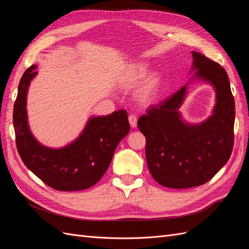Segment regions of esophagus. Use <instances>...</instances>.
Returning <instances> with one entry per match:
<instances>
[{"label":"esophagus","mask_w":249,"mask_h":249,"mask_svg":"<svg viewBox=\"0 0 249 249\" xmlns=\"http://www.w3.org/2000/svg\"><path fill=\"white\" fill-rule=\"evenodd\" d=\"M129 122H130V125L132 127H136L137 126V116L136 115H130L129 116Z\"/></svg>","instance_id":"esophagus-1"}]
</instances>
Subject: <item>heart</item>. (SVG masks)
<instances>
[{
	"label": "heart",
	"instance_id": "obj_1",
	"mask_svg": "<svg viewBox=\"0 0 249 249\" xmlns=\"http://www.w3.org/2000/svg\"><path fill=\"white\" fill-rule=\"evenodd\" d=\"M146 69L144 65L137 64L134 65L132 69L129 71L126 74V78L124 80V85L126 87H135L141 80L145 77ZM161 86V78L159 74L154 73L149 76L143 85L138 90L136 94L137 100L142 105H149L152 104L158 96Z\"/></svg>",
	"mask_w": 249,
	"mask_h": 249
}]
</instances>
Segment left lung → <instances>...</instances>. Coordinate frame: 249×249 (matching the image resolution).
Returning <instances> with one entry per match:
<instances>
[{
    "instance_id": "8db88e82",
    "label": "left lung",
    "mask_w": 249,
    "mask_h": 249,
    "mask_svg": "<svg viewBox=\"0 0 249 249\" xmlns=\"http://www.w3.org/2000/svg\"><path fill=\"white\" fill-rule=\"evenodd\" d=\"M192 81L213 86L216 104L212 115L200 124L184 120L178 109L187 84L168 99L152 106L138 120L146 139L145 156L150 175L160 185L186 189L207 183L229 161L233 146L235 101L222 66L192 52Z\"/></svg>"
}]
</instances>
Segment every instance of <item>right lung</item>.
<instances>
[{
    "label": "right lung",
    "mask_w": 249,
    "mask_h": 249,
    "mask_svg": "<svg viewBox=\"0 0 249 249\" xmlns=\"http://www.w3.org/2000/svg\"><path fill=\"white\" fill-rule=\"evenodd\" d=\"M36 65L22 74L13 108V125L18 154L36 177L53 189L79 191L95 185L107 171L118 143L130 132L125 110L88 119L79 137L69 144L53 148L42 145L30 131L27 93L37 76Z\"/></svg>",
    "instance_id": "obj_1"
}]
</instances>
